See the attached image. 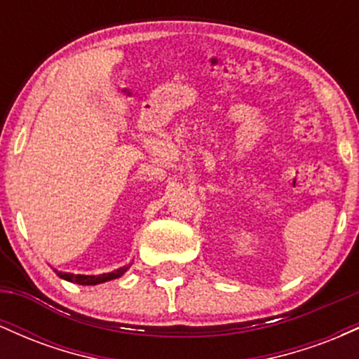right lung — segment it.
<instances>
[{"label":"right lung","instance_id":"add662e5","mask_svg":"<svg viewBox=\"0 0 359 359\" xmlns=\"http://www.w3.org/2000/svg\"><path fill=\"white\" fill-rule=\"evenodd\" d=\"M130 266H131V263L130 265L119 266V269L109 271V273H102V275H74V273H64V271H57V270H55V273L59 275L60 278L67 280V282L77 283V285H97V283H104V282H109V280L119 278L121 275L126 273Z\"/></svg>","mask_w":359,"mask_h":359}]
</instances>
